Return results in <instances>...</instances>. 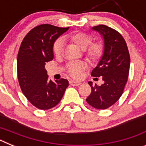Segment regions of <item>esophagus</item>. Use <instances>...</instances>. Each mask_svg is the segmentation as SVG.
I'll use <instances>...</instances> for the list:
<instances>
[{
    "mask_svg": "<svg viewBox=\"0 0 146 146\" xmlns=\"http://www.w3.org/2000/svg\"><path fill=\"white\" fill-rule=\"evenodd\" d=\"M69 83H70V85H72V86H77L81 84V82H79V81H75V80H70L69 81Z\"/></svg>",
    "mask_w": 146,
    "mask_h": 146,
    "instance_id": "1",
    "label": "esophagus"
}]
</instances>
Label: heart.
<instances>
[{"instance_id":"1","label":"heart","mask_w":146,"mask_h":146,"mask_svg":"<svg viewBox=\"0 0 146 146\" xmlns=\"http://www.w3.org/2000/svg\"><path fill=\"white\" fill-rule=\"evenodd\" d=\"M63 39L75 44L80 50H84L86 58L90 62H95L99 60L104 52V43L99 40L91 42L92 36L86 33L79 32L66 35L63 37ZM63 41L60 38L57 39L52 46V51L55 57H60L63 53ZM86 66L87 65L85 62H71L67 64L66 69L72 77L80 78Z\"/></svg>"}]
</instances>
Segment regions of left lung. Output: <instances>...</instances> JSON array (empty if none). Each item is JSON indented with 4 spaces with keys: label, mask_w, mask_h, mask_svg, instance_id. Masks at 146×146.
I'll return each instance as SVG.
<instances>
[{
    "label": "left lung",
    "mask_w": 146,
    "mask_h": 146,
    "mask_svg": "<svg viewBox=\"0 0 146 146\" xmlns=\"http://www.w3.org/2000/svg\"><path fill=\"white\" fill-rule=\"evenodd\" d=\"M92 29L102 36L104 49L91 76L102 77L104 83L94 86L92 82H88L91 93L86 102L96 109L104 110L114 104L123 94L128 80L130 56L126 42L119 32L104 25L94 26Z\"/></svg>",
    "instance_id": "8db88e82"
}]
</instances>
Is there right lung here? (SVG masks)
Wrapping results in <instances>:
<instances>
[{"mask_svg":"<svg viewBox=\"0 0 146 146\" xmlns=\"http://www.w3.org/2000/svg\"><path fill=\"white\" fill-rule=\"evenodd\" d=\"M68 28L42 24L31 30L23 38L17 55V77L28 101L40 110L56 106L64 96L69 81L48 80L46 63L53 59L55 41Z\"/></svg>","mask_w":146,"mask_h":146,"instance_id":"right-lung-1","label":"right lung"}]
</instances>
